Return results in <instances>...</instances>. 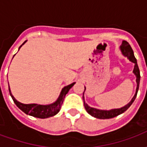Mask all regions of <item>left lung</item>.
<instances>
[{"instance_id":"8db88e82","label":"left lung","mask_w":147,"mask_h":147,"mask_svg":"<svg viewBox=\"0 0 147 147\" xmlns=\"http://www.w3.org/2000/svg\"><path fill=\"white\" fill-rule=\"evenodd\" d=\"M120 49L123 57L127 58L131 62H132L135 64L134 69H133V73L136 76V83H137L136 93H135V95L133 96L131 100L129 102V103H127V105H125L123 107L119 109H109V110H105V109H98L93 108V107H90V106H89V105L86 104V102H85V100H84V92L86 90V87H85L83 96L84 107L86 109V112L90 116L95 117V118H98V119H102V120L110 119V118H113L115 117H117L118 115L124 113L131 105L133 102H134V101H135V99L136 98V95H137L138 90H139V82H140V71H139V67H138V64H137V61H136V57H135V55H134V52H133L132 49L131 47V45L128 44V42H127L126 41H123L122 44L120 46Z\"/></svg>"}]
</instances>
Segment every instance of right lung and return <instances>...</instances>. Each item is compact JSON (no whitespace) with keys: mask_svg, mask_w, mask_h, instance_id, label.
Returning <instances> with one entry per match:
<instances>
[{"mask_svg":"<svg viewBox=\"0 0 147 147\" xmlns=\"http://www.w3.org/2000/svg\"><path fill=\"white\" fill-rule=\"evenodd\" d=\"M26 42H27V41H25L20 46L19 50L22 47V45H24ZM14 56H13V57H14ZM75 83H71L69 85L64 86V88H62L61 94H60V95L58 97V98L57 99V101H55L53 103L49 104V105H40V104H35V103H33V104H24V103H21V102H18L17 100L14 98V96L12 95L9 86H8V90H9V94H10L13 102H15V104L16 105V106L20 109H21L27 115H30V116L37 117V118L45 119V118L53 117L56 114H57L59 113V111L61 110V105L63 104L65 95L69 91V90L74 86Z\"/></svg>","mask_w":147,"mask_h":147,"instance_id":"add662e5","label":"right lung"}]
</instances>
